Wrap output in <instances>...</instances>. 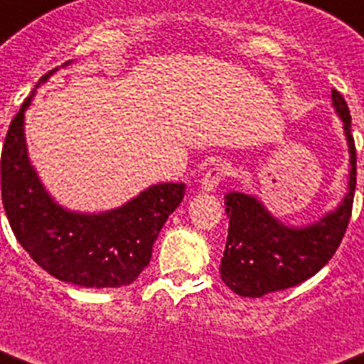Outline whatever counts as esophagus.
<instances>
[{
    "label": "esophagus",
    "instance_id": "1",
    "mask_svg": "<svg viewBox=\"0 0 364 364\" xmlns=\"http://www.w3.org/2000/svg\"><path fill=\"white\" fill-rule=\"evenodd\" d=\"M227 176V168L223 164H213L206 170L204 177H202V188L204 191H213V188L218 187L219 183L223 181V177Z\"/></svg>",
    "mask_w": 364,
    "mask_h": 364
}]
</instances>
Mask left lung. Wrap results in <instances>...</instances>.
<instances>
[{
  "mask_svg": "<svg viewBox=\"0 0 364 364\" xmlns=\"http://www.w3.org/2000/svg\"><path fill=\"white\" fill-rule=\"evenodd\" d=\"M332 102L343 120L351 154L349 193L336 212L305 229H288L271 218L254 196L244 193L225 194L229 235L219 273L238 296L262 298L265 294L298 287L318 273L342 242L353 210L357 152L348 102L336 90H332Z\"/></svg>",
  "mask_w": 364,
  "mask_h": 364,
  "instance_id": "obj_1",
  "label": "left lung"
}]
</instances>
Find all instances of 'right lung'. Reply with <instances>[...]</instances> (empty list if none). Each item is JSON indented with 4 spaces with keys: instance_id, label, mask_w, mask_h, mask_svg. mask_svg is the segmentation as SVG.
I'll list each match as a JSON object with an SVG mask.
<instances>
[{
    "instance_id": "right-lung-1",
    "label": "right lung",
    "mask_w": 364,
    "mask_h": 364,
    "mask_svg": "<svg viewBox=\"0 0 364 364\" xmlns=\"http://www.w3.org/2000/svg\"><path fill=\"white\" fill-rule=\"evenodd\" d=\"M51 74H43L38 85ZM30 99L11 120L0 162L1 198L16 240L59 281L85 288L129 284L151 263L158 232L181 204L185 185H154L99 215L66 212L49 198L28 162L22 126Z\"/></svg>"
}]
</instances>
